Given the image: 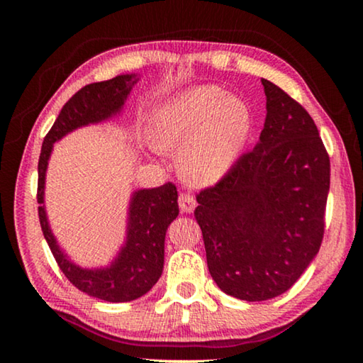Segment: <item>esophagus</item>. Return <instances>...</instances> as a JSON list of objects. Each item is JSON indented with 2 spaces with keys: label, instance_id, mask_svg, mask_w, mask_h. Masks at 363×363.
Segmentation results:
<instances>
[{
  "label": "esophagus",
  "instance_id": "1",
  "mask_svg": "<svg viewBox=\"0 0 363 363\" xmlns=\"http://www.w3.org/2000/svg\"><path fill=\"white\" fill-rule=\"evenodd\" d=\"M178 206H180V210L183 213H191L193 208H195V198L190 193L183 191L180 193V196H178Z\"/></svg>",
  "mask_w": 363,
  "mask_h": 363
}]
</instances>
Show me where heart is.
I'll list each match as a JSON object with an SVG mask.
<instances>
[{
    "label": "heart",
    "instance_id": "1",
    "mask_svg": "<svg viewBox=\"0 0 363 363\" xmlns=\"http://www.w3.org/2000/svg\"><path fill=\"white\" fill-rule=\"evenodd\" d=\"M251 111L240 97L200 86L152 112L150 137L160 150L180 152V172L193 185H211L240 158L251 132Z\"/></svg>",
    "mask_w": 363,
    "mask_h": 363
}]
</instances>
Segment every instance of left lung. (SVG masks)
I'll use <instances>...</instances> for the list:
<instances>
[{"label": "left lung", "mask_w": 363, "mask_h": 363, "mask_svg": "<svg viewBox=\"0 0 363 363\" xmlns=\"http://www.w3.org/2000/svg\"><path fill=\"white\" fill-rule=\"evenodd\" d=\"M266 121L259 143L196 195L210 274L242 301L281 296L319 252L330 160L309 112L261 79Z\"/></svg>", "instance_id": "left-lung-1"}]
</instances>
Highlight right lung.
I'll return each instance as SVG.
<instances>
[{
	"mask_svg": "<svg viewBox=\"0 0 363 363\" xmlns=\"http://www.w3.org/2000/svg\"><path fill=\"white\" fill-rule=\"evenodd\" d=\"M135 81L133 76H117L94 82L77 91L59 112L46 133L38 163V215L59 269L79 291L107 302H128L147 294L163 271L165 233L178 216V191L172 182L152 190H138L132 198L127 242L116 262L107 269H81L59 250L44 211V177L52 143L74 128L101 122L121 111Z\"/></svg>",
	"mask_w": 363,
	"mask_h": 363,
	"instance_id": "right-lung-1",
	"label": "right lung"
}]
</instances>
